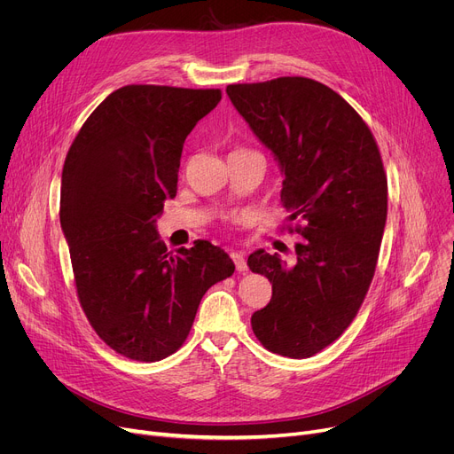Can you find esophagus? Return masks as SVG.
Wrapping results in <instances>:
<instances>
[{"label": "esophagus", "instance_id": "esophagus-1", "mask_svg": "<svg viewBox=\"0 0 454 454\" xmlns=\"http://www.w3.org/2000/svg\"><path fill=\"white\" fill-rule=\"evenodd\" d=\"M230 257L233 259V263H235V269H237V272H247V259H245V254L243 252H239V250H231L230 252Z\"/></svg>", "mask_w": 454, "mask_h": 454}]
</instances>
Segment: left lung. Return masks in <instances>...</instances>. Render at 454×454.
Masks as SVG:
<instances>
[{"label": "left lung", "mask_w": 454, "mask_h": 454, "mask_svg": "<svg viewBox=\"0 0 454 454\" xmlns=\"http://www.w3.org/2000/svg\"><path fill=\"white\" fill-rule=\"evenodd\" d=\"M226 93L274 154L281 202L303 237L293 267L250 254V270L272 283L252 329L269 351L307 359L342 335L368 293L387 224L383 160L363 117L322 82L279 77Z\"/></svg>", "instance_id": "left-lung-1"}]
</instances>
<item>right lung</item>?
I'll use <instances>...</instances> for the list:
<instances>
[{
    "label": "right lung",
    "mask_w": 454,
    "mask_h": 454,
    "mask_svg": "<svg viewBox=\"0 0 454 454\" xmlns=\"http://www.w3.org/2000/svg\"><path fill=\"white\" fill-rule=\"evenodd\" d=\"M221 98V90L123 86L67 151L60 226L77 296L95 333L132 361L173 355L206 291L235 270L207 241L167 252L156 230L163 202L176 195L184 141Z\"/></svg>",
    "instance_id": "1"
}]
</instances>
